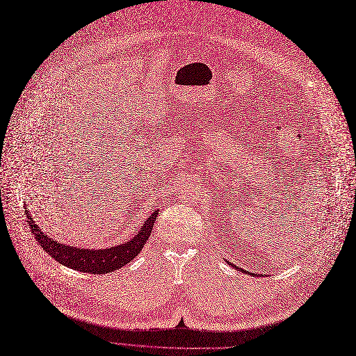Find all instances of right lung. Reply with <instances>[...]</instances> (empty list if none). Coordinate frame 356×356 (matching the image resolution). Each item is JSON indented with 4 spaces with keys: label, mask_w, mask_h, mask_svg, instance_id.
Here are the masks:
<instances>
[{
    "label": "right lung",
    "mask_w": 356,
    "mask_h": 356,
    "mask_svg": "<svg viewBox=\"0 0 356 356\" xmlns=\"http://www.w3.org/2000/svg\"><path fill=\"white\" fill-rule=\"evenodd\" d=\"M159 210L154 211L138 234L134 238L123 245L113 246L108 249H79V248H72V246H66L63 243L56 242L55 239L49 238L47 234H44L38 225L33 222L31 216L26 210L27 214V222L30 226L31 233L35 234L36 242L44 249L47 255L52 257L55 261L59 264L79 270V273H87V274H107L113 273V270L124 266L127 262L136 258L142 248L145 246L146 241L149 239V236L152 233V229H154V223L158 217Z\"/></svg>",
    "instance_id": "obj_1"
}]
</instances>
